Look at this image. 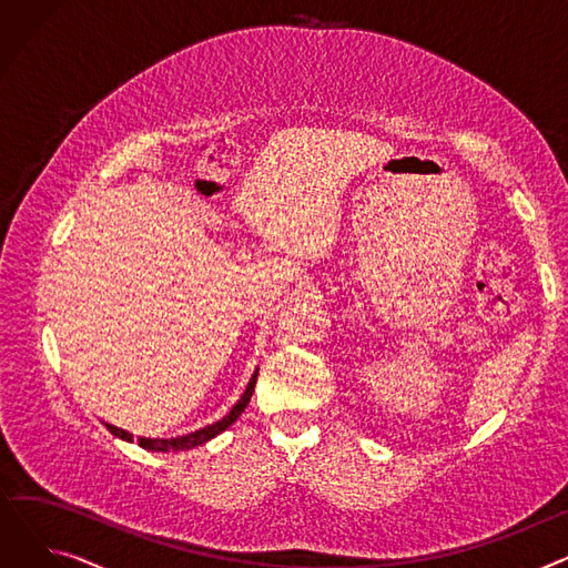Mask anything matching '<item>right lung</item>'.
Returning <instances> with one entry per match:
<instances>
[{"mask_svg": "<svg viewBox=\"0 0 568 568\" xmlns=\"http://www.w3.org/2000/svg\"><path fill=\"white\" fill-rule=\"evenodd\" d=\"M257 371H260V368H255V373L251 375L248 386H246V392L242 394V398H239V400L232 405V409L223 416V419L214 422L212 426H204V428H200V430H195V433L179 435V437H168V439L140 437L138 444L142 446V449H146V452H161V454H165V452H189V449H195V446H200V444H204V442H209V439H214V437L221 435L225 428H230V426L239 419V416H242V412L246 409V405L251 403V396H253V389H255V379H257ZM105 426H108V430H110L114 437L133 442V435H131L129 430H122V428L110 426V424H105Z\"/></svg>", "mask_w": 568, "mask_h": 568, "instance_id": "obj_1", "label": "right lung"}]
</instances>
